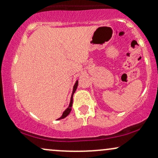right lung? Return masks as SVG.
Returning a JSON list of instances; mask_svg holds the SVG:
<instances>
[{
    "label": "right lung",
    "mask_w": 158,
    "mask_h": 158,
    "mask_svg": "<svg viewBox=\"0 0 158 158\" xmlns=\"http://www.w3.org/2000/svg\"><path fill=\"white\" fill-rule=\"evenodd\" d=\"M77 86H78V81H77V82L75 83V85H74L73 86V93H72V96H71V99H70V105H69V107L68 108H67L66 110H64V112H63L62 115H61V117H60V118H59L58 119H63L64 118V117H66L69 114H70V110H71V107H72V105H73V96L74 93H75L76 90H77Z\"/></svg>",
    "instance_id": "right-lung-1"
}]
</instances>
